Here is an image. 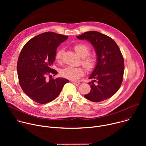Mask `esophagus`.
Instances as JSON below:
<instances>
[{
  "instance_id": "esophagus-1",
  "label": "esophagus",
  "mask_w": 146,
  "mask_h": 146,
  "mask_svg": "<svg viewBox=\"0 0 146 146\" xmlns=\"http://www.w3.org/2000/svg\"><path fill=\"white\" fill-rule=\"evenodd\" d=\"M72 82L73 84L75 86H78L80 84V82L78 81H72Z\"/></svg>"
}]
</instances>
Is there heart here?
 I'll list each match as a JSON object with an SVG mask.
<instances>
[{"mask_svg": "<svg viewBox=\"0 0 146 146\" xmlns=\"http://www.w3.org/2000/svg\"><path fill=\"white\" fill-rule=\"evenodd\" d=\"M74 48L76 53L82 58V64L87 70L93 69L96 64V57L93 55H89L91 48L90 46L86 44L79 43L74 46ZM64 50L59 49L55 55V58L57 60L60 61L62 59ZM84 73V69L82 68H74L72 66H67L63 69L61 72V75L67 78L76 80L82 76Z\"/></svg>", "mask_w": 146, "mask_h": 146, "instance_id": "1", "label": "heart"}]
</instances>
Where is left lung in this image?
Segmentation results:
<instances>
[{
    "label": "left lung",
    "mask_w": 146,
    "mask_h": 146,
    "mask_svg": "<svg viewBox=\"0 0 146 146\" xmlns=\"http://www.w3.org/2000/svg\"><path fill=\"white\" fill-rule=\"evenodd\" d=\"M77 38L90 41L97 56L96 66L89 77L93 79L88 82L91 91L84 97L94 102L110 98L120 88L124 72L123 58L118 45L109 36L96 31L85 32Z\"/></svg>",
    "instance_id": "8db88e82"
}]
</instances>
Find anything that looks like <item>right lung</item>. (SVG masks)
I'll use <instances>...</instances> for the list:
<instances>
[{"instance_id": "add662e5", "label": "right lung", "mask_w": 146, "mask_h": 146, "mask_svg": "<svg viewBox=\"0 0 146 146\" xmlns=\"http://www.w3.org/2000/svg\"><path fill=\"white\" fill-rule=\"evenodd\" d=\"M68 38L67 36L54 32L41 33L29 40L20 52L17 65L19 85L37 103L51 102L69 82L64 78H46L47 75L51 77V74H57L51 68L55 59L57 47Z\"/></svg>"}]
</instances>
